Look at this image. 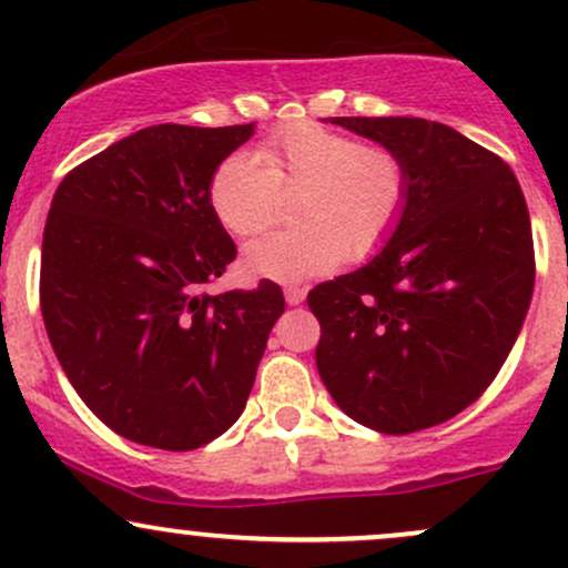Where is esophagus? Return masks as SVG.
<instances>
[{
	"label": "esophagus",
	"mask_w": 568,
	"mask_h": 568,
	"mask_svg": "<svg viewBox=\"0 0 568 568\" xmlns=\"http://www.w3.org/2000/svg\"><path fill=\"white\" fill-rule=\"evenodd\" d=\"M304 296H306V288H304V285H288V288H285V302H288L291 306L302 304V302H304Z\"/></svg>",
	"instance_id": "obj_1"
}]
</instances>
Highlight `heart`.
<instances>
[{"instance_id": "heart-1", "label": "heart", "mask_w": 568, "mask_h": 568, "mask_svg": "<svg viewBox=\"0 0 568 568\" xmlns=\"http://www.w3.org/2000/svg\"><path fill=\"white\" fill-rule=\"evenodd\" d=\"M293 230L245 247L247 275L304 280L342 262H361L393 234L408 200V165L395 149L361 143L317 122H293L266 135L256 158L226 154L207 181V202L237 237L275 224L280 197Z\"/></svg>"}]
</instances>
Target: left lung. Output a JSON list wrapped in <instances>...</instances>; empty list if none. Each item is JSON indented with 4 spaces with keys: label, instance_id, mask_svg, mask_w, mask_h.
<instances>
[{
    "label": "left lung",
    "instance_id": "left-lung-1",
    "mask_svg": "<svg viewBox=\"0 0 568 568\" xmlns=\"http://www.w3.org/2000/svg\"><path fill=\"white\" fill-rule=\"evenodd\" d=\"M395 149L408 200L376 258L306 296L338 408L384 435L435 427L484 395L534 291L529 207L499 154L419 116H334Z\"/></svg>",
    "mask_w": 568,
    "mask_h": 568
}]
</instances>
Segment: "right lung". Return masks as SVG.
<instances>
[{
  "label": "right lung",
  "instance_id": "right-lung-1",
  "mask_svg": "<svg viewBox=\"0 0 568 568\" xmlns=\"http://www.w3.org/2000/svg\"><path fill=\"white\" fill-rule=\"evenodd\" d=\"M251 125H154L63 175L42 237L39 306L69 382L122 438L192 452L243 414L277 283L207 293L237 256L207 202Z\"/></svg>",
  "mask_w": 568,
  "mask_h": 568
}]
</instances>
